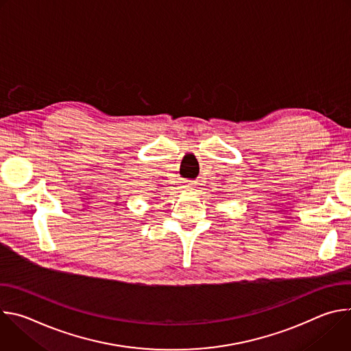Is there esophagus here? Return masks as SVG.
<instances>
[{"label":"esophagus","instance_id":"1","mask_svg":"<svg viewBox=\"0 0 351 351\" xmlns=\"http://www.w3.org/2000/svg\"><path fill=\"white\" fill-rule=\"evenodd\" d=\"M194 183L193 182H184V184H183V190L184 191H191L193 189H194Z\"/></svg>","mask_w":351,"mask_h":351}]
</instances>
